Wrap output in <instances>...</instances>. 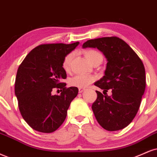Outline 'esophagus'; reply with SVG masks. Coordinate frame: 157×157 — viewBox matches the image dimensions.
I'll return each mask as SVG.
<instances>
[{
    "label": "esophagus",
    "mask_w": 157,
    "mask_h": 157,
    "mask_svg": "<svg viewBox=\"0 0 157 157\" xmlns=\"http://www.w3.org/2000/svg\"><path fill=\"white\" fill-rule=\"evenodd\" d=\"M85 90H86V89H85V88H79V93H82V92H83Z\"/></svg>",
    "instance_id": "34e87169"
}]
</instances>
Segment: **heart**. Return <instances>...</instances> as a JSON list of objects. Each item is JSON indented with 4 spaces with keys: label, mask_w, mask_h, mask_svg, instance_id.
I'll use <instances>...</instances> for the list:
<instances>
[{
    "label": "heart",
    "mask_w": 157,
    "mask_h": 157,
    "mask_svg": "<svg viewBox=\"0 0 157 157\" xmlns=\"http://www.w3.org/2000/svg\"><path fill=\"white\" fill-rule=\"evenodd\" d=\"M87 59H88L91 63L97 60H102L103 56L99 51L94 50V49H89L85 51ZM74 57L73 52H69L65 56L62 63V67L66 71H69L71 67V61H72ZM95 80V77L90 75H77L75 77H71L69 80V85L73 87H77V88H86L89 86L90 83Z\"/></svg>",
    "instance_id": "obj_1"
}]
</instances>
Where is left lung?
Segmentation results:
<instances>
[{"label": "left lung", "instance_id": "1", "mask_svg": "<svg viewBox=\"0 0 157 157\" xmlns=\"http://www.w3.org/2000/svg\"><path fill=\"white\" fill-rule=\"evenodd\" d=\"M82 48L99 49L107 60L105 76L94 85L112 95L96 90L92 109L97 121L107 131L124 129L132 121L145 89V71L142 60L129 45L116 36L88 40Z\"/></svg>", "mask_w": 157, "mask_h": 157}]
</instances>
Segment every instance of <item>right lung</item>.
I'll return each mask as SVG.
<instances>
[{
  "label": "right lung",
  "instance_id": "right-lung-1",
  "mask_svg": "<svg viewBox=\"0 0 157 157\" xmlns=\"http://www.w3.org/2000/svg\"><path fill=\"white\" fill-rule=\"evenodd\" d=\"M78 44V41L40 44L26 56L18 68L14 92L19 109L23 119L36 131L53 132L66 119L78 88H67L62 82L67 78L62 63ZM53 88L61 89L60 95H52Z\"/></svg>",
  "mask_w": 157,
  "mask_h": 157
}]
</instances>
